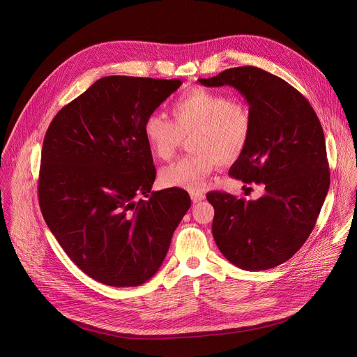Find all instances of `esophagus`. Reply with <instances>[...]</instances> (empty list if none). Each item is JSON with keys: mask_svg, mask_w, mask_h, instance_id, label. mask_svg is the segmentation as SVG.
Returning <instances> with one entry per match:
<instances>
[{"mask_svg": "<svg viewBox=\"0 0 357 357\" xmlns=\"http://www.w3.org/2000/svg\"><path fill=\"white\" fill-rule=\"evenodd\" d=\"M190 197H191L192 202H199V201H202L205 198V194L201 192V191H191Z\"/></svg>", "mask_w": 357, "mask_h": 357, "instance_id": "1", "label": "esophagus"}]
</instances>
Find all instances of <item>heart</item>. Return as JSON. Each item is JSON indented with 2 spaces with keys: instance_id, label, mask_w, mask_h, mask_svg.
I'll return each mask as SVG.
<instances>
[{
  "instance_id": "1",
  "label": "heart",
  "mask_w": 357,
  "mask_h": 357,
  "mask_svg": "<svg viewBox=\"0 0 357 357\" xmlns=\"http://www.w3.org/2000/svg\"><path fill=\"white\" fill-rule=\"evenodd\" d=\"M174 121L162 112H152L144 123L145 139L153 153L169 160L184 139L191 135L194 155L184 156L160 170L166 187L195 191L217 163L238 160L252 136V114L246 104L205 89H192L172 104Z\"/></svg>"
}]
</instances>
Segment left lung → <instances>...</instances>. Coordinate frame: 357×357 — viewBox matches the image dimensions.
<instances>
[{
  "label": "left lung",
  "mask_w": 357,
  "mask_h": 357,
  "mask_svg": "<svg viewBox=\"0 0 357 357\" xmlns=\"http://www.w3.org/2000/svg\"><path fill=\"white\" fill-rule=\"evenodd\" d=\"M198 82L205 87L231 86L245 97L252 136L229 174L264 191L252 201L208 192L215 209L213 239L221 253L243 270L275 267L305 243L329 190L321 122L300 91L259 67H234Z\"/></svg>",
  "instance_id": "obj_1"
}]
</instances>
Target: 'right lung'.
Returning <instances> with one entry per match:
<instances>
[{"label":"right lung","mask_w":357,"mask_h":357,"mask_svg":"<svg viewBox=\"0 0 357 357\" xmlns=\"http://www.w3.org/2000/svg\"><path fill=\"white\" fill-rule=\"evenodd\" d=\"M180 80L108 76L63 107L42 148L39 205L67 256L112 287L156 274L191 205L187 191H152L144 123ZM145 195L146 200H137Z\"/></svg>","instance_id":"right-lung-1"}]
</instances>
